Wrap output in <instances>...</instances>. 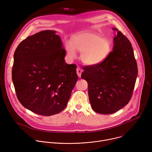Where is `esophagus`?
Returning <instances> with one entry per match:
<instances>
[{
    "instance_id": "esophagus-1",
    "label": "esophagus",
    "mask_w": 152,
    "mask_h": 152,
    "mask_svg": "<svg viewBox=\"0 0 152 152\" xmlns=\"http://www.w3.org/2000/svg\"><path fill=\"white\" fill-rule=\"evenodd\" d=\"M77 75H78V76L80 77V76H81V74H82V70L80 69V68H79V67H78L77 69Z\"/></svg>"
}]
</instances>
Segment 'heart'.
Wrapping results in <instances>:
<instances>
[{
  "mask_svg": "<svg viewBox=\"0 0 152 152\" xmlns=\"http://www.w3.org/2000/svg\"><path fill=\"white\" fill-rule=\"evenodd\" d=\"M69 56H76V51L81 52L82 61L86 64L96 65L103 62L110 53L111 44L109 40L93 32H83L75 37L66 46Z\"/></svg>",
  "mask_w": 152,
  "mask_h": 152,
  "instance_id": "obj_1",
  "label": "heart"
}]
</instances>
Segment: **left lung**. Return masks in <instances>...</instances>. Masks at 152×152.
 <instances>
[{"label":"left lung","mask_w":152,"mask_h":152,"mask_svg":"<svg viewBox=\"0 0 152 152\" xmlns=\"http://www.w3.org/2000/svg\"><path fill=\"white\" fill-rule=\"evenodd\" d=\"M114 38V48L101 63L83 67L81 77L88 82L93 110L99 114H113L131 100L138 67L131 42L120 31Z\"/></svg>","instance_id":"1"}]
</instances>
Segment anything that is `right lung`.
I'll return each mask as SVG.
<instances>
[{
  "instance_id": "right-lung-1",
  "label": "right lung",
  "mask_w": 152,
  "mask_h": 152,
  "mask_svg": "<svg viewBox=\"0 0 152 152\" xmlns=\"http://www.w3.org/2000/svg\"><path fill=\"white\" fill-rule=\"evenodd\" d=\"M56 31L27 37L14 55L12 79L18 100L38 115L50 116L66 107L77 80L75 64H67L66 51Z\"/></svg>"
}]
</instances>
